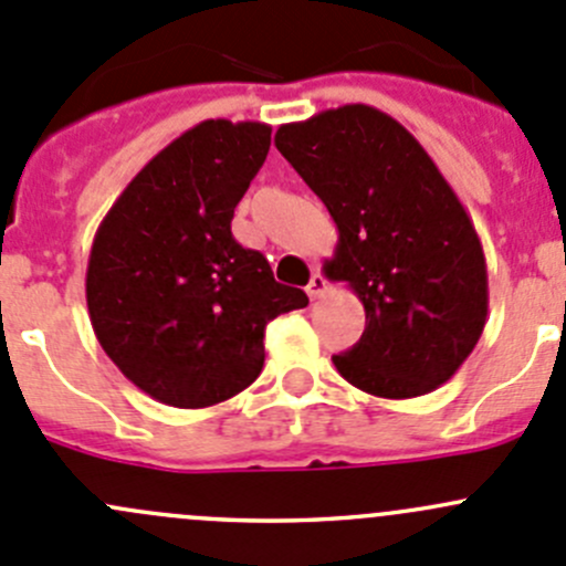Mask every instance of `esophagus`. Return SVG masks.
Returning <instances> with one entry per match:
<instances>
[{"instance_id": "esophagus-1", "label": "esophagus", "mask_w": 566, "mask_h": 566, "mask_svg": "<svg viewBox=\"0 0 566 566\" xmlns=\"http://www.w3.org/2000/svg\"><path fill=\"white\" fill-rule=\"evenodd\" d=\"M325 290H328V282H325V276L319 273V268H315V273H312L310 284H306V293L312 295V298H323Z\"/></svg>"}]
</instances>
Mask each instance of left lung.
<instances>
[{
    "mask_svg": "<svg viewBox=\"0 0 566 566\" xmlns=\"http://www.w3.org/2000/svg\"><path fill=\"white\" fill-rule=\"evenodd\" d=\"M273 142L339 230L323 273L367 315L334 367L375 397L436 391L488 323L484 251L458 193L408 128L367 104L287 123Z\"/></svg>",
    "mask_w": 566,
    "mask_h": 566,
    "instance_id": "1",
    "label": "left lung"
}]
</instances>
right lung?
I'll list each match as a JSON object with an SVG mask.
<instances>
[{"mask_svg":"<svg viewBox=\"0 0 566 566\" xmlns=\"http://www.w3.org/2000/svg\"><path fill=\"white\" fill-rule=\"evenodd\" d=\"M271 125L205 119L142 167L95 232L87 310L119 373L172 408L235 397L265 364V325L310 304L232 238Z\"/></svg>","mask_w":566,"mask_h":566,"instance_id":"add662e5","label":"right lung"}]
</instances>
